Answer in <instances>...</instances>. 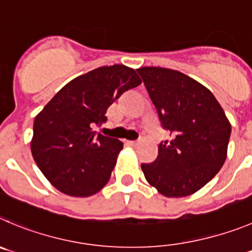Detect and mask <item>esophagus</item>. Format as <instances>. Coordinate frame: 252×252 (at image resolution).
<instances>
[{"label":"esophagus","instance_id":"esophagus-1","mask_svg":"<svg viewBox=\"0 0 252 252\" xmlns=\"http://www.w3.org/2000/svg\"><path fill=\"white\" fill-rule=\"evenodd\" d=\"M126 144L130 145V147H137L139 144V142L138 140H129V142H126Z\"/></svg>","mask_w":252,"mask_h":252}]
</instances>
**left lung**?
<instances>
[{
  "instance_id": "left-lung-1",
  "label": "left lung",
  "mask_w": 252,
  "mask_h": 252,
  "mask_svg": "<svg viewBox=\"0 0 252 252\" xmlns=\"http://www.w3.org/2000/svg\"><path fill=\"white\" fill-rule=\"evenodd\" d=\"M137 72L171 135L158 145L153 163L142 164L145 179L166 197L194 194L224 165L231 124L214 94L184 73L161 67Z\"/></svg>"
}]
</instances>
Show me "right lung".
Instances as JSON below:
<instances>
[{
	"label": "right lung",
	"mask_w": 252,
	"mask_h": 252,
	"mask_svg": "<svg viewBox=\"0 0 252 252\" xmlns=\"http://www.w3.org/2000/svg\"><path fill=\"white\" fill-rule=\"evenodd\" d=\"M142 83L133 68L104 65L65 84L33 123L32 155L56 189L69 196L97 194L108 183L123 143L93 130L108 107Z\"/></svg>",
	"instance_id": "right-lung-1"
}]
</instances>
